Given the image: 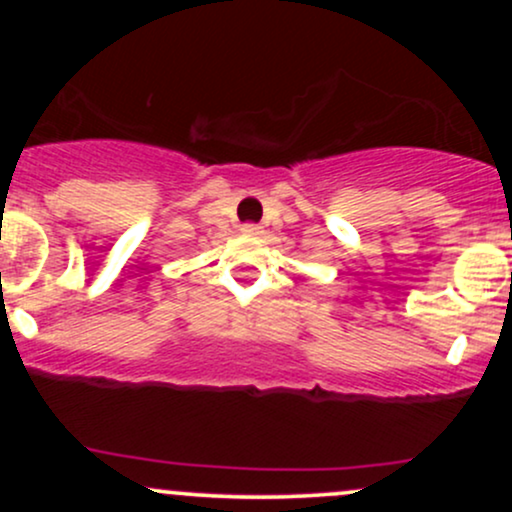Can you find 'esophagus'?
<instances>
[{"instance_id":"1","label":"esophagus","mask_w":512,"mask_h":512,"mask_svg":"<svg viewBox=\"0 0 512 512\" xmlns=\"http://www.w3.org/2000/svg\"><path fill=\"white\" fill-rule=\"evenodd\" d=\"M240 231H243L245 236H260L262 226L260 223H243V226H240Z\"/></svg>"}]
</instances>
